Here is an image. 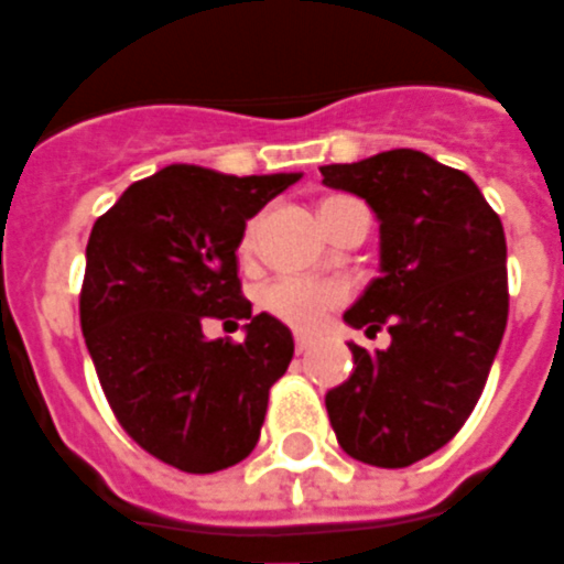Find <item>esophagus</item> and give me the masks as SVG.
Returning a JSON list of instances; mask_svg holds the SVG:
<instances>
[{
    "mask_svg": "<svg viewBox=\"0 0 564 564\" xmlns=\"http://www.w3.org/2000/svg\"><path fill=\"white\" fill-rule=\"evenodd\" d=\"M305 350H311V338H305V335H295V354H305Z\"/></svg>",
    "mask_w": 564,
    "mask_h": 564,
    "instance_id": "34e87169",
    "label": "esophagus"
}]
</instances>
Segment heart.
<instances>
[{
  "instance_id": "heart-1",
  "label": "heart",
  "mask_w": 564,
  "mask_h": 564,
  "mask_svg": "<svg viewBox=\"0 0 564 564\" xmlns=\"http://www.w3.org/2000/svg\"><path fill=\"white\" fill-rule=\"evenodd\" d=\"M257 241V223L247 226L241 238V253H250ZM347 299V286L338 281H311V278H293L283 274L259 290L257 302L269 317L281 319L290 329L311 332L317 329L332 307H338Z\"/></svg>"
}]
</instances>
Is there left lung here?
<instances>
[{"instance_id":"obj_1","label":"left lung","mask_w":564,"mask_h":564,"mask_svg":"<svg viewBox=\"0 0 564 564\" xmlns=\"http://www.w3.org/2000/svg\"><path fill=\"white\" fill-rule=\"evenodd\" d=\"M323 184L366 198L380 220V278L344 319L387 350L350 344L354 371L326 392L347 456L408 468L459 432L508 326V245L498 214L459 169L420 150L323 165Z\"/></svg>"}]
</instances>
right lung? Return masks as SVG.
I'll return each mask as SVG.
<instances>
[{
    "label": "right lung",
    "instance_id": "obj_1",
    "mask_svg": "<svg viewBox=\"0 0 564 564\" xmlns=\"http://www.w3.org/2000/svg\"><path fill=\"white\" fill-rule=\"evenodd\" d=\"M302 174L169 165L93 223L80 329L117 423L172 468L214 474L257 447L269 390L293 359L281 319L250 311L235 250L247 220ZM248 319L208 343V318Z\"/></svg>",
    "mask_w": 564,
    "mask_h": 564
}]
</instances>
